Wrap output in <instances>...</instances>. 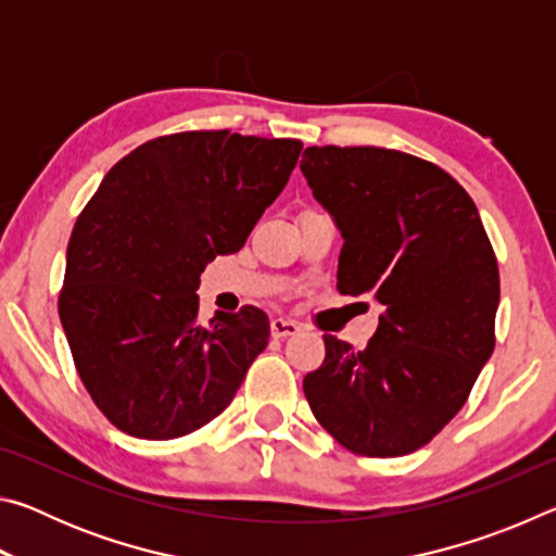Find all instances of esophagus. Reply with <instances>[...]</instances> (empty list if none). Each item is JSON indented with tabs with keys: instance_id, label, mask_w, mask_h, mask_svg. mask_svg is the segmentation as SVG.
Masks as SVG:
<instances>
[{
	"instance_id": "obj_1",
	"label": "esophagus",
	"mask_w": 556,
	"mask_h": 556,
	"mask_svg": "<svg viewBox=\"0 0 556 556\" xmlns=\"http://www.w3.org/2000/svg\"><path fill=\"white\" fill-rule=\"evenodd\" d=\"M271 336L275 338H287V336H294L301 331V324L291 321V318H271Z\"/></svg>"
}]
</instances>
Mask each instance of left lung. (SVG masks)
Returning a JSON list of instances; mask_svg holds the SVG:
<instances>
[{
	"instance_id": "1",
	"label": "left lung",
	"mask_w": 556,
	"mask_h": 556,
	"mask_svg": "<svg viewBox=\"0 0 556 556\" xmlns=\"http://www.w3.org/2000/svg\"><path fill=\"white\" fill-rule=\"evenodd\" d=\"M301 172L343 235L338 291L384 308L363 351L324 336L308 407L353 454H412L456 417L493 355V244L464 186L419 156L308 147Z\"/></svg>"
}]
</instances>
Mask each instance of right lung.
Returning <instances> with one entry per match:
<instances>
[{
    "label": "right lung",
    "instance_id": "1",
    "mask_svg": "<svg viewBox=\"0 0 556 556\" xmlns=\"http://www.w3.org/2000/svg\"><path fill=\"white\" fill-rule=\"evenodd\" d=\"M299 139L176 131L129 152L75 220L59 316L73 363L119 431L166 441L228 407L269 341L262 308L199 321L201 271L238 252L277 199Z\"/></svg>",
    "mask_w": 556,
    "mask_h": 556
}]
</instances>
